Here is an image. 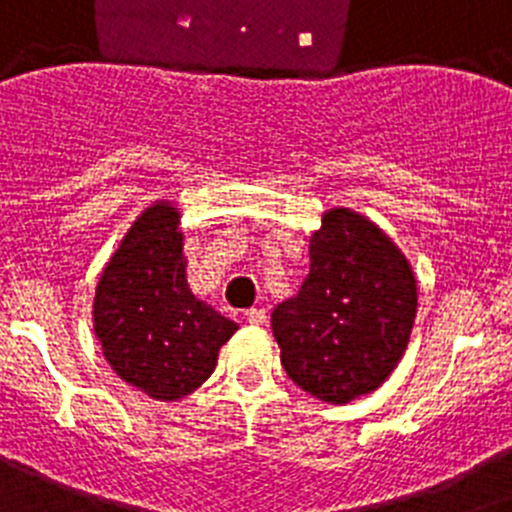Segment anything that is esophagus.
<instances>
[{"label":"esophagus","instance_id":"obj_1","mask_svg":"<svg viewBox=\"0 0 512 512\" xmlns=\"http://www.w3.org/2000/svg\"><path fill=\"white\" fill-rule=\"evenodd\" d=\"M245 319L250 321L252 326H262L267 321V313L265 308H247L245 311Z\"/></svg>","mask_w":512,"mask_h":512}]
</instances>
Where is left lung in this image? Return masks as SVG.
<instances>
[{
	"mask_svg": "<svg viewBox=\"0 0 512 512\" xmlns=\"http://www.w3.org/2000/svg\"><path fill=\"white\" fill-rule=\"evenodd\" d=\"M308 257L298 296L280 303L270 324L290 380L344 405L380 388L403 359L418 280L393 239L347 206L321 214Z\"/></svg>",
	"mask_w": 512,
	"mask_h": 512,
	"instance_id": "8db88e82",
	"label": "left lung"
}]
</instances>
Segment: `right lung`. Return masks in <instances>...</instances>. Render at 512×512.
<instances>
[{
    "mask_svg": "<svg viewBox=\"0 0 512 512\" xmlns=\"http://www.w3.org/2000/svg\"><path fill=\"white\" fill-rule=\"evenodd\" d=\"M181 209L158 199L137 216L96 283L94 334L119 380L160 403H176L216 370L239 329L193 296L186 278Z\"/></svg>",
    "mask_w": 512,
    "mask_h": 512,
    "instance_id": "right-lung-1",
    "label": "right lung"
}]
</instances>
